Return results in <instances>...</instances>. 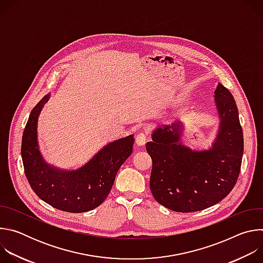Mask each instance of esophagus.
I'll return each mask as SVG.
<instances>
[{
    "mask_svg": "<svg viewBox=\"0 0 263 263\" xmlns=\"http://www.w3.org/2000/svg\"><path fill=\"white\" fill-rule=\"evenodd\" d=\"M145 141H146V136L144 133L140 132L136 135V138H135V142L138 146H141V145H144L145 144Z\"/></svg>",
    "mask_w": 263,
    "mask_h": 263,
    "instance_id": "34e87169",
    "label": "esophagus"
}]
</instances>
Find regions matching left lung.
Listing matches in <instances>:
<instances>
[{"instance_id":"left-lung-1","label":"left lung","mask_w":263,"mask_h":263,"mask_svg":"<svg viewBox=\"0 0 263 263\" xmlns=\"http://www.w3.org/2000/svg\"><path fill=\"white\" fill-rule=\"evenodd\" d=\"M219 119L208 148L192 149L181 143L184 124L158 126L145 144L153 161L149 189L155 200L177 212L211 207L234 187L243 154V135L232 93L221 83L214 90Z\"/></svg>"}]
</instances>
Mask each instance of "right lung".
<instances>
[{"label": "right lung", "instance_id": "right-lung-1", "mask_svg": "<svg viewBox=\"0 0 263 263\" xmlns=\"http://www.w3.org/2000/svg\"><path fill=\"white\" fill-rule=\"evenodd\" d=\"M51 93L31 111L22 139V159L31 189L40 199L56 209L80 213L100 206L109 195L122 164L132 154L134 135L104 145L85 164L61 170L48 163L40 148L37 124Z\"/></svg>", "mask_w": 263, "mask_h": 263}]
</instances>
